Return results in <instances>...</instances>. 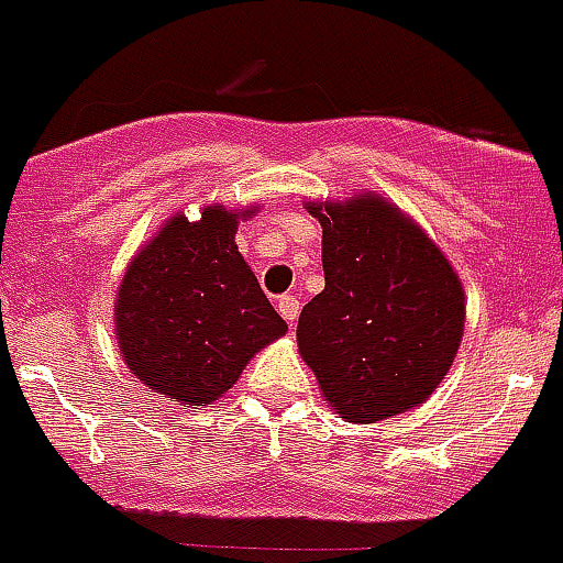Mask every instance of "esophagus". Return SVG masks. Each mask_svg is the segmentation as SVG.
I'll return each instance as SVG.
<instances>
[{
    "mask_svg": "<svg viewBox=\"0 0 563 563\" xmlns=\"http://www.w3.org/2000/svg\"><path fill=\"white\" fill-rule=\"evenodd\" d=\"M298 311H300L298 298H295V295H282V298H279V314L289 322V325H295V320H298Z\"/></svg>",
    "mask_w": 563,
    "mask_h": 563,
    "instance_id": "esophagus-1",
    "label": "esophagus"
}]
</instances>
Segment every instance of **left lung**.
<instances>
[{"label": "left lung", "instance_id": "1", "mask_svg": "<svg viewBox=\"0 0 563 563\" xmlns=\"http://www.w3.org/2000/svg\"><path fill=\"white\" fill-rule=\"evenodd\" d=\"M325 289L298 317L300 358L353 424L419 408L446 377L465 328L463 282L427 232L377 194L309 202Z\"/></svg>", "mask_w": 563, "mask_h": 563}]
</instances>
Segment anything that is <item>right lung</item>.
Here are the masks:
<instances>
[{
    "mask_svg": "<svg viewBox=\"0 0 563 563\" xmlns=\"http://www.w3.org/2000/svg\"><path fill=\"white\" fill-rule=\"evenodd\" d=\"M249 216L254 208L224 205H208L197 221L172 216L117 289L122 361L186 408L224 397L254 353L287 331L235 246L238 221Z\"/></svg>",
    "mask_w": 563,
    "mask_h": 563,
    "instance_id": "1",
    "label": "right lung"
}]
</instances>
